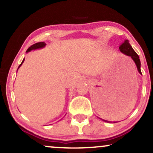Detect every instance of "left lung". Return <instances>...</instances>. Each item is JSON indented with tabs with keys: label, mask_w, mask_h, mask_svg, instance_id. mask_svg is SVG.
Here are the masks:
<instances>
[{
	"label": "left lung",
	"mask_w": 153,
	"mask_h": 153,
	"mask_svg": "<svg viewBox=\"0 0 153 153\" xmlns=\"http://www.w3.org/2000/svg\"><path fill=\"white\" fill-rule=\"evenodd\" d=\"M119 49H120V51L121 52V53H124L125 55H126L127 56H130V58L133 60V61L134 62L136 66H137L138 72H139L140 74H141V61H140L139 57V56L137 55V53L134 51V50L133 49V48L131 47V45H129V40L126 39V40H125L124 42H123L122 45L120 46ZM99 118L101 119V120H102L106 123H110V121H108V120H104V119H102L100 118Z\"/></svg>",
	"instance_id": "left-lung-1"
}]
</instances>
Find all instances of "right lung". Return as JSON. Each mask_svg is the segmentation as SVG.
Masks as SVG:
<instances>
[{
	"mask_svg": "<svg viewBox=\"0 0 153 153\" xmlns=\"http://www.w3.org/2000/svg\"><path fill=\"white\" fill-rule=\"evenodd\" d=\"M46 45H46V43H45V42H37V43H35V44H34V45H33L31 46V47H29L28 49H27L26 53H28V52H30V51H33V50H36V49H43V48H45V46H46ZM24 60H25V58H24V59H23L22 62V63H21V64H20V65L19 66V68H18V69H17V70H19V68L20 67L22 66V65L23 64V62H24Z\"/></svg>",
	"mask_w": 153,
	"mask_h": 153,
	"instance_id": "1",
	"label": "right lung"
}]
</instances>
